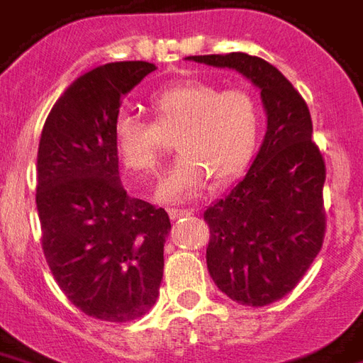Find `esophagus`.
I'll list each match as a JSON object with an SVG mask.
<instances>
[{
	"label": "esophagus",
	"mask_w": 363,
	"mask_h": 363,
	"mask_svg": "<svg viewBox=\"0 0 363 363\" xmlns=\"http://www.w3.org/2000/svg\"><path fill=\"white\" fill-rule=\"evenodd\" d=\"M194 210H182V208H174V210H169V216L171 220H181V218H186V216H192Z\"/></svg>",
	"instance_id": "34e87169"
}]
</instances>
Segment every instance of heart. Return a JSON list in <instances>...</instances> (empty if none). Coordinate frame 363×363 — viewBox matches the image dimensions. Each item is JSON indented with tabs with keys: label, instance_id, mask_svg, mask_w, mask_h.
<instances>
[{
	"label": "heart",
	"instance_id": "1",
	"mask_svg": "<svg viewBox=\"0 0 363 363\" xmlns=\"http://www.w3.org/2000/svg\"><path fill=\"white\" fill-rule=\"evenodd\" d=\"M153 122L120 114L114 122V150L130 173L155 174L174 138V161L159 186L163 202L196 196L210 179L213 186L235 181L251 163L259 140V106L241 89L184 82L150 99Z\"/></svg>",
	"mask_w": 363,
	"mask_h": 363
}]
</instances>
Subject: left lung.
Wrapping results in <instances>:
<instances>
[{
    "label": "left lung",
    "instance_id": "left-lung-1",
    "mask_svg": "<svg viewBox=\"0 0 363 363\" xmlns=\"http://www.w3.org/2000/svg\"><path fill=\"white\" fill-rule=\"evenodd\" d=\"M186 60L235 69L260 91L267 134L247 174L204 212L206 262L229 299L249 307L274 303L303 278L325 237V161L311 140V114L267 60L243 52Z\"/></svg>",
    "mask_w": 363,
    "mask_h": 363
}]
</instances>
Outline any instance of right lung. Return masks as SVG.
Here are the masks:
<instances>
[{
  "instance_id": "add662e5",
  "label": "right lung",
  "mask_w": 363,
  "mask_h": 363,
  "mask_svg": "<svg viewBox=\"0 0 363 363\" xmlns=\"http://www.w3.org/2000/svg\"><path fill=\"white\" fill-rule=\"evenodd\" d=\"M153 69L114 62L77 77L52 106L38 143L46 262L77 309L108 323L150 311L163 280L171 221L163 208L128 196L112 135L122 99Z\"/></svg>"
}]
</instances>
